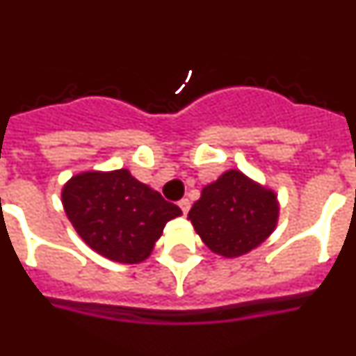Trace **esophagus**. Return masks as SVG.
<instances>
[{
    "label": "esophagus",
    "mask_w": 356,
    "mask_h": 356,
    "mask_svg": "<svg viewBox=\"0 0 356 356\" xmlns=\"http://www.w3.org/2000/svg\"><path fill=\"white\" fill-rule=\"evenodd\" d=\"M178 207H180V209H181V212L187 213L188 209H191V201H188L187 197H184V200L178 201Z\"/></svg>",
    "instance_id": "1"
}]
</instances>
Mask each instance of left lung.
Returning <instances> with one entry per match:
<instances>
[{"mask_svg": "<svg viewBox=\"0 0 356 356\" xmlns=\"http://www.w3.org/2000/svg\"><path fill=\"white\" fill-rule=\"evenodd\" d=\"M188 219L207 246L222 257H238L262 244L275 229V193L238 171H228L201 191Z\"/></svg>", "mask_w": 356, "mask_h": 356, "instance_id": "1", "label": "left lung"}]
</instances>
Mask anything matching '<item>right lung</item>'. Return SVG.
<instances>
[{
	"mask_svg": "<svg viewBox=\"0 0 356 356\" xmlns=\"http://www.w3.org/2000/svg\"><path fill=\"white\" fill-rule=\"evenodd\" d=\"M62 201L78 235L94 251L122 264L147 259L165 222L181 216L175 203L127 169L74 176L62 191Z\"/></svg>",
	"mask_w": 356,
	"mask_h": 356,
	"instance_id": "1",
	"label": "right lung"
}]
</instances>
